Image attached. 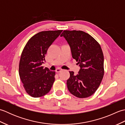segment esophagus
Segmentation results:
<instances>
[{"label":"esophagus","mask_w":125,"mask_h":125,"mask_svg":"<svg viewBox=\"0 0 125 125\" xmlns=\"http://www.w3.org/2000/svg\"><path fill=\"white\" fill-rule=\"evenodd\" d=\"M62 70V69H61L58 68V69H57L56 70V73H60V71H61Z\"/></svg>","instance_id":"34e87169"}]
</instances>
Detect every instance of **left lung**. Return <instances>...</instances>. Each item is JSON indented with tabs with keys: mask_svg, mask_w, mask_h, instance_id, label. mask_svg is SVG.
<instances>
[{
	"mask_svg": "<svg viewBox=\"0 0 125 125\" xmlns=\"http://www.w3.org/2000/svg\"><path fill=\"white\" fill-rule=\"evenodd\" d=\"M63 36L71 49L72 57L80 67L77 75L69 71L67 81L68 90L75 96H91L99 87L104 74V55L100 44L83 31H64Z\"/></svg>",
	"mask_w": 125,
	"mask_h": 125,
	"instance_id": "obj_1",
	"label": "left lung"
}]
</instances>
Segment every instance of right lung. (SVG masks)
I'll list each match as a JSON object with an SVG mask.
<instances>
[{
    "instance_id": "1",
    "label": "right lung",
    "mask_w": 125,
    "mask_h": 125,
    "mask_svg": "<svg viewBox=\"0 0 125 125\" xmlns=\"http://www.w3.org/2000/svg\"><path fill=\"white\" fill-rule=\"evenodd\" d=\"M63 31H42L29 40L21 55L19 73L26 92L34 98L48 94L55 81V71L43 68L47 50Z\"/></svg>"
}]
</instances>
